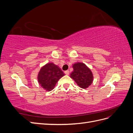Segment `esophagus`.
I'll return each mask as SVG.
<instances>
[{
    "instance_id": "1",
    "label": "esophagus",
    "mask_w": 133,
    "mask_h": 133,
    "mask_svg": "<svg viewBox=\"0 0 133 133\" xmlns=\"http://www.w3.org/2000/svg\"><path fill=\"white\" fill-rule=\"evenodd\" d=\"M64 73H65L66 75H69V70H66L64 72Z\"/></svg>"
}]
</instances>
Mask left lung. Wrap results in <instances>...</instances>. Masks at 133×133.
I'll return each mask as SVG.
<instances>
[{
	"label": "left lung",
	"mask_w": 133,
	"mask_h": 133,
	"mask_svg": "<svg viewBox=\"0 0 133 133\" xmlns=\"http://www.w3.org/2000/svg\"><path fill=\"white\" fill-rule=\"evenodd\" d=\"M73 68L74 70L70 74V78L83 89L89 87L93 80V75L89 68L82 63H75Z\"/></svg>",
	"instance_id": "left-lung-1"
}]
</instances>
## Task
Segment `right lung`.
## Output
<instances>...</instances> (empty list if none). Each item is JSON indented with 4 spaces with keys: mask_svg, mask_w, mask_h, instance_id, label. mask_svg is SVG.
<instances>
[{
    "mask_svg": "<svg viewBox=\"0 0 133 133\" xmlns=\"http://www.w3.org/2000/svg\"><path fill=\"white\" fill-rule=\"evenodd\" d=\"M65 75L59 66L54 64L48 63L43 66L38 76L40 85L46 91L54 89L58 80Z\"/></svg>",
    "mask_w": 133,
    "mask_h": 133,
    "instance_id": "right-lung-1",
    "label": "right lung"
}]
</instances>
